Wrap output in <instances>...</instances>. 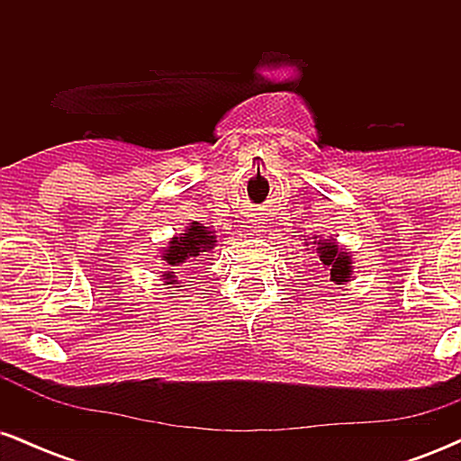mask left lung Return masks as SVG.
Wrapping results in <instances>:
<instances>
[{"label":"left lung","instance_id":"1","mask_svg":"<svg viewBox=\"0 0 461 461\" xmlns=\"http://www.w3.org/2000/svg\"><path fill=\"white\" fill-rule=\"evenodd\" d=\"M316 251L321 253V262L325 264V268L330 271V282L333 284H345L348 282V275H351V258L345 251L338 249L336 242L322 240L319 242Z\"/></svg>","mask_w":461,"mask_h":461}]
</instances>
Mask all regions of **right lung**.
<instances>
[{"instance_id": "right-lung-1", "label": "right lung", "mask_w": 461, "mask_h": 461, "mask_svg": "<svg viewBox=\"0 0 461 461\" xmlns=\"http://www.w3.org/2000/svg\"><path fill=\"white\" fill-rule=\"evenodd\" d=\"M214 236L212 231L205 230L203 225L199 223H193L186 230V234H182L179 238H173L171 242H168V249L167 253H164V260H167L171 267H179L182 262H186L188 258H199L203 256V251H210L214 245ZM164 279H167V284H176V275L167 273L164 275Z\"/></svg>"}]
</instances>
